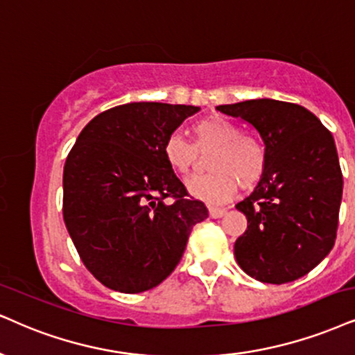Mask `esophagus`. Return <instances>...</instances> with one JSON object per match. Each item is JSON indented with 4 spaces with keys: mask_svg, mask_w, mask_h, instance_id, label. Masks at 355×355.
Segmentation results:
<instances>
[{
    "mask_svg": "<svg viewBox=\"0 0 355 355\" xmlns=\"http://www.w3.org/2000/svg\"><path fill=\"white\" fill-rule=\"evenodd\" d=\"M209 216L212 218H220L225 216V209L222 207H209Z\"/></svg>",
    "mask_w": 355,
    "mask_h": 355,
    "instance_id": "1",
    "label": "esophagus"
}]
</instances>
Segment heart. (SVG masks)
I'll return each mask as SVG.
<instances>
[{
  "label": "heart",
  "mask_w": 355,
  "mask_h": 355,
  "mask_svg": "<svg viewBox=\"0 0 355 355\" xmlns=\"http://www.w3.org/2000/svg\"><path fill=\"white\" fill-rule=\"evenodd\" d=\"M192 144L181 135L173 133L163 144L166 163L178 176L186 178L198 163L199 153H209L207 166L212 169L204 176L187 181L194 198L220 204L229 200L242 187H252L266 169V150L260 139L242 133L239 125L222 116H207L192 125Z\"/></svg>",
  "instance_id": "obj_1"
}]
</instances>
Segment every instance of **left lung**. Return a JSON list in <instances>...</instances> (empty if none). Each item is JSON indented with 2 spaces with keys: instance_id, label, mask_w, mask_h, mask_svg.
I'll return each instance as SVG.
<instances>
[{
  "instance_id": "1",
  "label": "left lung",
  "mask_w": 355,
  "mask_h": 355,
  "mask_svg": "<svg viewBox=\"0 0 355 355\" xmlns=\"http://www.w3.org/2000/svg\"><path fill=\"white\" fill-rule=\"evenodd\" d=\"M217 110L255 128L266 150L260 182L235 205L247 217L234 247L237 263L261 283L295 282L336 242L343 173L334 138L296 103L257 98Z\"/></svg>"
}]
</instances>
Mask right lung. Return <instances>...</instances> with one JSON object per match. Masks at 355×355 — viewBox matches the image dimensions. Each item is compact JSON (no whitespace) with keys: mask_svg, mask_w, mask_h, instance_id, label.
<instances>
[{"mask_svg":"<svg viewBox=\"0 0 355 355\" xmlns=\"http://www.w3.org/2000/svg\"><path fill=\"white\" fill-rule=\"evenodd\" d=\"M192 105L133 102L102 112L78 135L64 166V222L87 270L110 290L141 293L164 282L207 218L187 199L163 144ZM174 197V203L165 199Z\"/></svg>","mask_w":355,"mask_h":355,"instance_id":"add662e5","label":"right lung"}]
</instances>
